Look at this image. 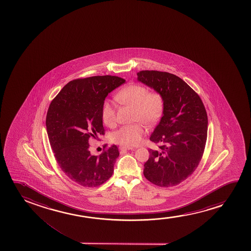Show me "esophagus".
Returning <instances> with one entry per match:
<instances>
[{"instance_id": "34e87169", "label": "esophagus", "mask_w": 251, "mask_h": 251, "mask_svg": "<svg viewBox=\"0 0 251 251\" xmlns=\"http://www.w3.org/2000/svg\"><path fill=\"white\" fill-rule=\"evenodd\" d=\"M121 151H127V150H132V149H134L133 148H127V147H120L119 148Z\"/></svg>"}]
</instances>
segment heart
Segmentation results:
<instances>
[{"label": "heart", "mask_w": 251, "mask_h": 251, "mask_svg": "<svg viewBox=\"0 0 251 251\" xmlns=\"http://www.w3.org/2000/svg\"><path fill=\"white\" fill-rule=\"evenodd\" d=\"M115 100L117 102L134 108L133 124L125 125L113 134L114 142L130 148L140 144L145 134L144 125L152 127L158 123L164 112L165 100L162 94L156 91L148 92L146 86L131 84L117 93ZM102 120L108 127L117 125V117L114 107L109 102H104L101 110Z\"/></svg>", "instance_id": "b5f03b06"}]
</instances>
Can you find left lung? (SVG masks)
<instances>
[{
  "label": "left lung",
  "mask_w": 251,
  "mask_h": 251,
  "mask_svg": "<svg viewBox=\"0 0 251 251\" xmlns=\"http://www.w3.org/2000/svg\"><path fill=\"white\" fill-rule=\"evenodd\" d=\"M138 80L162 94L165 108L150 141L145 177L158 187L183 182L198 167L206 146L207 115L199 95L178 76L157 70L137 73Z\"/></svg>",
  "instance_id": "left-lung-1"
}]
</instances>
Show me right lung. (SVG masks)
<instances>
[{
    "mask_svg": "<svg viewBox=\"0 0 251 251\" xmlns=\"http://www.w3.org/2000/svg\"><path fill=\"white\" fill-rule=\"evenodd\" d=\"M125 83L117 76H93L68 83L52 100L46 116L49 141L62 172L83 187L102 185L119 156L116 145L94 156L90 141L104 134L101 110L107 95Z\"/></svg>",
    "mask_w": 251,
    "mask_h": 251,
    "instance_id": "1",
    "label": "right lung"
}]
</instances>
